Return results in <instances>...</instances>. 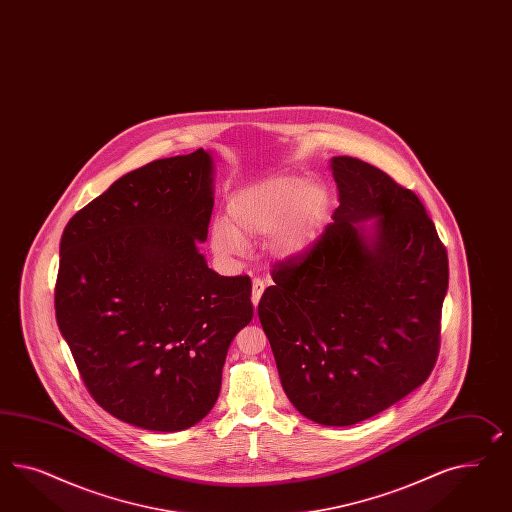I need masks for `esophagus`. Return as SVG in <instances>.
<instances>
[{
	"mask_svg": "<svg viewBox=\"0 0 512 512\" xmlns=\"http://www.w3.org/2000/svg\"><path fill=\"white\" fill-rule=\"evenodd\" d=\"M264 287H266V285H264L263 279H259V277H255V279H253V292H251V302H253L255 307H257L259 300H261V296H263Z\"/></svg>",
	"mask_w": 512,
	"mask_h": 512,
	"instance_id": "obj_1",
	"label": "esophagus"
}]
</instances>
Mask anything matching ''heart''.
Wrapping results in <instances>:
<instances>
[{"instance_id":"1","label":"heart","mask_w":512,"mask_h":512,"mask_svg":"<svg viewBox=\"0 0 512 512\" xmlns=\"http://www.w3.org/2000/svg\"><path fill=\"white\" fill-rule=\"evenodd\" d=\"M328 212V192L302 177H277L236 194L229 221H214L210 240L221 255H240L249 238L270 237L279 257H294L317 242Z\"/></svg>"}]
</instances>
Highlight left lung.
Instances as JSON below:
<instances>
[{
  "instance_id": "8db88e82",
  "label": "left lung",
  "mask_w": 512,
  "mask_h": 512,
  "mask_svg": "<svg viewBox=\"0 0 512 512\" xmlns=\"http://www.w3.org/2000/svg\"><path fill=\"white\" fill-rule=\"evenodd\" d=\"M332 171L333 223L276 264L259 320L292 406L318 425L348 427L429 378L449 264L412 190L350 156L332 158Z\"/></svg>"
}]
</instances>
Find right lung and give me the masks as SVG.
<instances>
[{
	"label": "right lung",
	"instance_id": "1",
	"mask_svg": "<svg viewBox=\"0 0 512 512\" xmlns=\"http://www.w3.org/2000/svg\"><path fill=\"white\" fill-rule=\"evenodd\" d=\"M212 156L154 160L70 218L59 246L56 318L83 384L134 427H194L218 401L251 279L208 268Z\"/></svg>",
	"mask_w": 512,
	"mask_h": 512
}]
</instances>
